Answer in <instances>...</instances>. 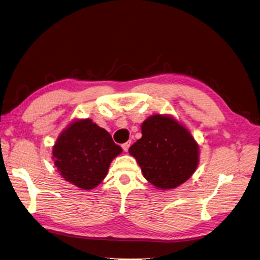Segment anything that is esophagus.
Returning a JSON list of instances; mask_svg holds the SVG:
<instances>
[{
	"mask_svg": "<svg viewBox=\"0 0 260 260\" xmlns=\"http://www.w3.org/2000/svg\"><path fill=\"white\" fill-rule=\"evenodd\" d=\"M130 145H131V141H128V142L123 143V144H122V149H123V151H124V152H128Z\"/></svg>",
	"mask_w": 260,
	"mask_h": 260,
	"instance_id": "esophagus-1",
	"label": "esophagus"
}]
</instances>
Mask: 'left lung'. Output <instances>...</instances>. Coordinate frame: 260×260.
<instances>
[{
	"mask_svg": "<svg viewBox=\"0 0 260 260\" xmlns=\"http://www.w3.org/2000/svg\"><path fill=\"white\" fill-rule=\"evenodd\" d=\"M141 132L129 153L147 181L167 190L192 176L199 164V145L184 124L170 115H152L143 121Z\"/></svg>",
	"mask_w": 260,
	"mask_h": 260,
	"instance_id": "1",
	"label": "left lung"
}]
</instances>
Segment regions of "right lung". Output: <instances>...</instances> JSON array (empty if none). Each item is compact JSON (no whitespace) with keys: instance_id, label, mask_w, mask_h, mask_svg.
Wrapping results in <instances>:
<instances>
[{"instance_id":"obj_1","label":"right lung","mask_w":260,"mask_h":260,"mask_svg":"<svg viewBox=\"0 0 260 260\" xmlns=\"http://www.w3.org/2000/svg\"><path fill=\"white\" fill-rule=\"evenodd\" d=\"M121 152L104 128L90 119H75L58 137L52 159L64 180L90 190L107 176L111 160Z\"/></svg>"}]
</instances>
